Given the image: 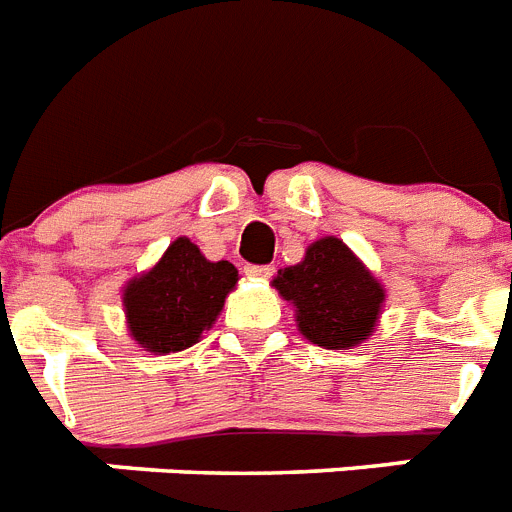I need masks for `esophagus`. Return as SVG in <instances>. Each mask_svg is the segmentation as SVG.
<instances>
[{"instance_id": "1", "label": "esophagus", "mask_w": 512, "mask_h": 512, "mask_svg": "<svg viewBox=\"0 0 512 512\" xmlns=\"http://www.w3.org/2000/svg\"><path fill=\"white\" fill-rule=\"evenodd\" d=\"M273 273H276V268H273V265H247L249 278H260V281H265V278H270Z\"/></svg>"}]
</instances>
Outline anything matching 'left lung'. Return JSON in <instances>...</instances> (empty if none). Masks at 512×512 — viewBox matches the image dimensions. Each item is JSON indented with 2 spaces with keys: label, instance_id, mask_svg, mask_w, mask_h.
<instances>
[{
  "label": "left lung",
  "instance_id": "8db88e82",
  "mask_svg": "<svg viewBox=\"0 0 512 512\" xmlns=\"http://www.w3.org/2000/svg\"><path fill=\"white\" fill-rule=\"evenodd\" d=\"M270 286L294 307L299 333L330 351L367 341L385 307V286L338 236L315 239L302 263L278 270Z\"/></svg>",
  "mask_w": 512,
  "mask_h": 512
}]
</instances>
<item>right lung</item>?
<instances>
[{
	"instance_id": "obj_1",
	"label": "right lung",
	"mask_w": 512,
	"mask_h": 512,
	"mask_svg": "<svg viewBox=\"0 0 512 512\" xmlns=\"http://www.w3.org/2000/svg\"><path fill=\"white\" fill-rule=\"evenodd\" d=\"M239 270L229 260H208L187 236H176L156 265L122 289L130 338L150 354H176L195 346L221 315Z\"/></svg>"
}]
</instances>
